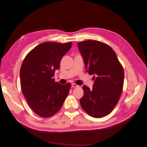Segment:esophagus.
I'll return each mask as SVG.
<instances>
[{"label":"esophagus","mask_w":147,"mask_h":147,"mask_svg":"<svg viewBox=\"0 0 147 147\" xmlns=\"http://www.w3.org/2000/svg\"><path fill=\"white\" fill-rule=\"evenodd\" d=\"M78 86H79L76 85V84H71V87L72 88H77V87H78Z\"/></svg>","instance_id":"esophagus-1"}]
</instances>
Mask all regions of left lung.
<instances>
[{"label":"left lung","instance_id":"obj_1","mask_svg":"<svg viewBox=\"0 0 147 147\" xmlns=\"http://www.w3.org/2000/svg\"><path fill=\"white\" fill-rule=\"evenodd\" d=\"M86 72L94 75L92 89L83 86L84 94L80 104L94 118L109 114L117 104L122 93L124 69L114 50L98 41L88 40L78 43Z\"/></svg>","mask_w":147,"mask_h":147}]
</instances>
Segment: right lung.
Segmentation results:
<instances>
[{
  "mask_svg": "<svg viewBox=\"0 0 147 147\" xmlns=\"http://www.w3.org/2000/svg\"><path fill=\"white\" fill-rule=\"evenodd\" d=\"M72 43L45 42L31 50L22 63L20 82L30 107L41 117L49 118L61 109L69 94L71 84L55 82L54 72Z\"/></svg>",
  "mask_w": 147,
  "mask_h": 147,
  "instance_id": "obj_1",
  "label": "right lung"
}]
</instances>
